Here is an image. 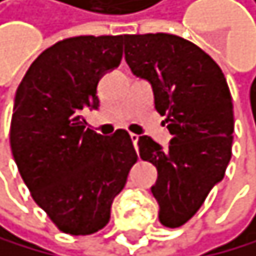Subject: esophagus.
I'll use <instances>...</instances> for the list:
<instances>
[{"mask_svg": "<svg viewBox=\"0 0 256 256\" xmlns=\"http://www.w3.org/2000/svg\"><path fill=\"white\" fill-rule=\"evenodd\" d=\"M130 138H131V140H133V146H134V148L138 150V140H139V136H138V134H133V133H131V134H130Z\"/></svg>", "mask_w": 256, "mask_h": 256, "instance_id": "34e87169", "label": "esophagus"}]
</instances>
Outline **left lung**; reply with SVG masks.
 I'll use <instances>...</instances> for the list:
<instances>
[{"label":"left lung","instance_id":"1","mask_svg":"<svg viewBox=\"0 0 256 256\" xmlns=\"http://www.w3.org/2000/svg\"><path fill=\"white\" fill-rule=\"evenodd\" d=\"M125 60L152 86L155 109L172 136L166 148L148 136H140L138 146L139 156L158 171L150 190L160 222L182 226L223 179L231 160L234 118L226 79L198 46L168 33L126 34Z\"/></svg>","mask_w":256,"mask_h":256}]
</instances>
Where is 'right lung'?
<instances>
[{"mask_svg":"<svg viewBox=\"0 0 256 256\" xmlns=\"http://www.w3.org/2000/svg\"><path fill=\"white\" fill-rule=\"evenodd\" d=\"M120 36H77L44 50L14 100L10 148L36 204L63 232L86 236L108 225L138 155L125 130L85 128L100 108L101 77L122 62Z\"/></svg>","mask_w":256,"mask_h":256,"instance_id":"obj_1","label":"right lung"}]
</instances>
